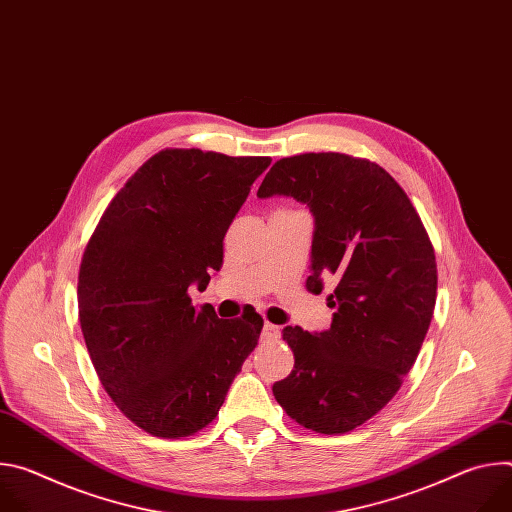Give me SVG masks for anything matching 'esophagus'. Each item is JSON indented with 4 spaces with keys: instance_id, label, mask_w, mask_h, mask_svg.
<instances>
[{
    "instance_id": "1",
    "label": "esophagus",
    "mask_w": 512,
    "mask_h": 512,
    "mask_svg": "<svg viewBox=\"0 0 512 512\" xmlns=\"http://www.w3.org/2000/svg\"><path fill=\"white\" fill-rule=\"evenodd\" d=\"M279 334H281V332H279V326L265 322V326H263V338H265V340H277Z\"/></svg>"
}]
</instances>
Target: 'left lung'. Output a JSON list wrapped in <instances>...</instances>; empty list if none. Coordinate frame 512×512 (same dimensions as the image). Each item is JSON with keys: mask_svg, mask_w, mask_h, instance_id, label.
<instances>
[{"mask_svg": "<svg viewBox=\"0 0 512 512\" xmlns=\"http://www.w3.org/2000/svg\"><path fill=\"white\" fill-rule=\"evenodd\" d=\"M294 196L316 218L308 291L336 277L332 326H285L294 371L273 385L283 411L336 435L377 415L421 350L437 294L433 245L405 190L379 164L322 152L277 160L257 196Z\"/></svg>", "mask_w": 512, "mask_h": 512, "instance_id": "obj_1", "label": "left lung"}]
</instances>
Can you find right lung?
Here are the masks:
<instances>
[{
	"label": "right lung",
	"mask_w": 512,
	"mask_h": 512,
	"mask_svg": "<svg viewBox=\"0 0 512 512\" xmlns=\"http://www.w3.org/2000/svg\"><path fill=\"white\" fill-rule=\"evenodd\" d=\"M265 156L166 148L113 196L79 269V320L99 381L156 437L204 429L255 350L263 318L221 320L192 306L223 267V239Z\"/></svg>",
	"instance_id": "add662e5"
}]
</instances>
